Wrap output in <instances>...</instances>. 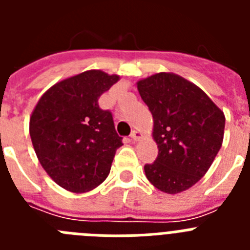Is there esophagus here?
I'll return each mask as SVG.
<instances>
[{
  "label": "esophagus",
  "mask_w": 250,
  "mask_h": 250,
  "mask_svg": "<svg viewBox=\"0 0 250 250\" xmlns=\"http://www.w3.org/2000/svg\"><path fill=\"white\" fill-rule=\"evenodd\" d=\"M140 138H141V132H139L138 130H134V131L130 134V139H131L132 141H138Z\"/></svg>",
  "instance_id": "obj_1"
}]
</instances>
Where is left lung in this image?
Masks as SVG:
<instances>
[{
  "mask_svg": "<svg viewBox=\"0 0 250 250\" xmlns=\"http://www.w3.org/2000/svg\"><path fill=\"white\" fill-rule=\"evenodd\" d=\"M141 99L154 120L158 158L144 167L159 190L176 194L204 176L220 150L225 116L194 83L175 74L160 72L138 83Z\"/></svg>",
  "mask_w": 250,
  "mask_h": 250,
  "instance_id": "left-lung-1",
  "label": "left lung"
}]
</instances>
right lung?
Returning a JSON list of instances; mask_svg holds the SVG:
<instances>
[{
	"mask_svg": "<svg viewBox=\"0 0 250 250\" xmlns=\"http://www.w3.org/2000/svg\"><path fill=\"white\" fill-rule=\"evenodd\" d=\"M118 75L90 70L57 83L40 99L30 119V136L40 163L56 184L85 193L109 175L123 138L99 98Z\"/></svg>",
	"mask_w": 250,
	"mask_h": 250,
	"instance_id": "obj_1",
	"label": "right lung"
}]
</instances>
